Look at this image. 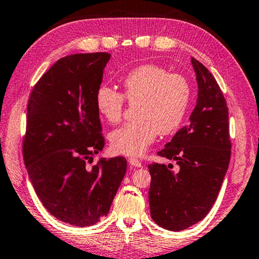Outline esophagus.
<instances>
[{
  "label": "esophagus",
  "instance_id": "1",
  "mask_svg": "<svg viewBox=\"0 0 259 259\" xmlns=\"http://www.w3.org/2000/svg\"><path fill=\"white\" fill-rule=\"evenodd\" d=\"M129 163L134 167H141L142 166V162L136 158H129Z\"/></svg>",
  "mask_w": 259,
  "mask_h": 259
}]
</instances>
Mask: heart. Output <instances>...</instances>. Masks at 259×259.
<instances>
[{"mask_svg":"<svg viewBox=\"0 0 259 259\" xmlns=\"http://www.w3.org/2000/svg\"><path fill=\"white\" fill-rule=\"evenodd\" d=\"M124 99L136 104V120L114 130L110 145L116 153L139 157L159 134L169 135L180 128L190 105L191 86L182 75L143 64L123 77L122 93L101 85L94 97L97 110L109 123L120 122Z\"/></svg>","mask_w":259,"mask_h":259,"instance_id":"heart-1","label":"heart"}]
</instances>
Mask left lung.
Segmentation results:
<instances>
[{
    "label": "left lung",
    "mask_w": 259,
    "mask_h": 259,
    "mask_svg": "<svg viewBox=\"0 0 259 259\" xmlns=\"http://www.w3.org/2000/svg\"><path fill=\"white\" fill-rule=\"evenodd\" d=\"M198 97L189 125L174 135L160 157L173 165L150 163V212L168 231H182L204 219L214 204L231 159L228 107L218 83L191 57Z\"/></svg>",
    "instance_id": "1"
}]
</instances>
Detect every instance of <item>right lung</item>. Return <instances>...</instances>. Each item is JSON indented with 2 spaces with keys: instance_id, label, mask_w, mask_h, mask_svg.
<instances>
[{
  "instance_id": "1",
  "label": "right lung",
  "mask_w": 259,
  "mask_h": 259,
  "mask_svg": "<svg viewBox=\"0 0 259 259\" xmlns=\"http://www.w3.org/2000/svg\"><path fill=\"white\" fill-rule=\"evenodd\" d=\"M109 59L108 53L62 57L27 104L23 157L32 186L52 215L79 227L108 214L126 171L123 157L89 166L105 146L94 97Z\"/></svg>"
}]
</instances>
